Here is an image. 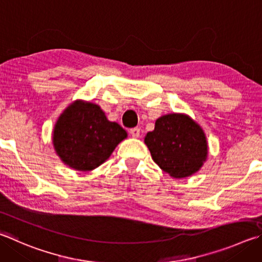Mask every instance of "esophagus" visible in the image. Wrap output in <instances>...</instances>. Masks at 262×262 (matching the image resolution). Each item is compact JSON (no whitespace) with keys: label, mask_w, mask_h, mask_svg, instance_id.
I'll return each instance as SVG.
<instances>
[{"label":"esophagus","mask_w":262,"mask_h":262,"mask_svg":"<svg viewBox=\"0 0 262 262\" xmlns=\"http://www.w3.org/2000/svg\"><path fill=\"white\" fill-rule=\"evenodd\" d=\"M130 135L133 137H135V139H137V137H140V128L139 127H135V128H132V129L129 130Z\"/></svg>","instance_id":"1"}]
</instances>
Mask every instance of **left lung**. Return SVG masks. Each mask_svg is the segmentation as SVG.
Here are the masks:
<instances>
[{
  "label": "left lung",
  "mask_w": 262,
  "mask_h": 262,
  "mask_svg": "<svg viewBox=\"0 0 262 262\" xmlns=\"http://www.w3.org/2000/svg\"><path fill=\"white\" fill-rule=\"evenodd\" d=\"M144 143L155 163L174 179L191 177L207 160L205 133L184 113H168L157 119Z\"/></svg>",
  "instance_id": "8db88e82"
}]
</instances>
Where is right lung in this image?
Returning a JSON list of instances; mask_svg holds the SVG:
<instances>
[{
	"mask_svg": "<svg viewBox=\"0 0 262 262\" xmlns=\"http://www.w3.org/2000/svg\"><path fill=\"white\" fill-rule=\"evenodd\" d=\"M127 132L107 120L97 104L77 99L60 113L52 130L56 155L69 167L89 172L106 161Z\"/></svg>",
	"mask_w": 262,
	"mask_h": 262,
	"instance_id": "1",
	"label": "right lung"
}]
</instances>
